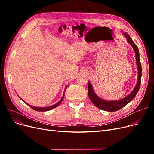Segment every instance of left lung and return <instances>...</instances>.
<instances>
[{"mask_svg": "<svg viewBox=\"0 0 154 154\" xmlns=\"http://www.w3.org/2000/svg\"><path fill=\"white\" fill-rule=\"evenodd\" d=\"M123 35L127 38L128 42L132 46L134 49V51L136 54V66L137 67L138 71V75H137V81L136 86H135L133 91L130 93V94L125 97L124 98L119 100L115 101H106L100 98V97L97 96L95 92L93 90L92 85L90 82H88V95L92 103L94 104L97 108H99L101 110H103L108 112H115L121 109H122L125 105H127L129 102L133 100V99L136 97L137 94L139 87L141 85V78L142 75V69H141V64L139 60V52L137 48V46L135 44V43L130 38V36L127 33L124 32Z\"/></svg>", "mask_w": 154, "mask_h": 154, "instance_id": "obj_1", "label": "left lung"}]
</instances>
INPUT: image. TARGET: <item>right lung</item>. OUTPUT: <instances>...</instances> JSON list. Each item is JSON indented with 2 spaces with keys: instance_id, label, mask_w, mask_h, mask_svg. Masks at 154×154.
Here are the masks:
<instances>
[{
  "instance_id": "right-lung-1",
  "label": "right lung",
  "mask_w": 154,
  "mask_h": 154,
  "mask_svg": "<svg viewBox=\"0 0 154 154\" xmlns=\"http://www.w3.org/2000/svg\"><path fill=\"white\" fill-rule=\"evenodd\" d=\"M66 88H67V87H66V88H65V91H64V92L66 91ZM64 94H63V96H62V97L61 98V100H60L57 103H56V104H54V105H51V106H45V107H37V106H32V105H29L28 103H26V102L24 101V103H26L27 105H29L31 108H32V109H34V110H36V111H41V112H44V111H48V110H51V109H54L55 107H57V106H58L60 103H61V102L63 101V97H64ZM19 97V96H18ZM20 99H21L20 97ZM22 100V99H21ZM23 101V100H22Z\"/></svg>"
}]
</instances>
